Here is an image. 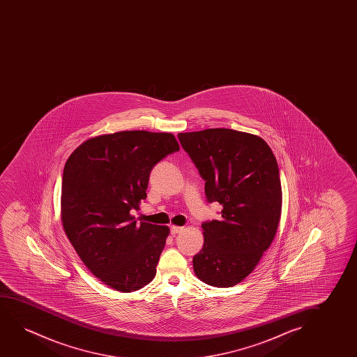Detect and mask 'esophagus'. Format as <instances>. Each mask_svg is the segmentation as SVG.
<instances>
[{
  "mask_svg": "<svg viewBox=\"0 0 357 357\" xmlns=\"http://www.w3.org/2000/svg\"><path fill=\"white\" fill-rule=\"evenodd\" d=\"M181 231H183V227H176V225H172L171 227V234L176 235L179 234Z\"/></svg>",
  "mask_w": 357,
  "mask_h": 357,
  "instance_id": "esophagus-1",
  "label": "esophagus"
}]
</instances>
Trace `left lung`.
<instances>
[{
	"mask_svg": "<svg viewBox=\"0 0 357 357\" xmlns=\"http://www.w3.org/2000/svg\"><path fill=\"white\" fill-rule=\"evenodd\" d=\"M181 146L205 181L206 199L223 208L204 222V246L194 256L197 278L233 287L246 278L272 244L282 213V185L264 139L225 128L179 132Z\"/></svg>",
	"mask_w": 357,
	"mask_h": 357,
	"instance_id": "left-lung-1",
	"label": "left lung"
}]
</instances>
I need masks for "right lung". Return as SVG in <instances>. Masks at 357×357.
<instances>
[{
    "mask_svg": "<svg viewBox=\"0 0 357 357\" xmlns=\"http://www.w3.org/2000/svg\"><path fill=\"white\" fill-rule=\"evenodd\" d=\"M179 150L171 132L128 130L91 137L66 162L61 217L89 271L109 288L130 293L156 275L167 225L130 215L146 199L152 168Z\"/></svg>",
    "mask_w": 357,
    "mask_h": 357,
    "instance_id": "obj_1",
    "label": "right lung"
}]
</instances>
